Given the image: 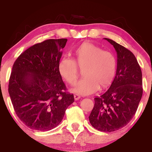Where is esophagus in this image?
<instances>
[{"instance_id": "34e87169", "label": "esophagus", "mask_w": 152, "mask_h": 152, "mask_svg": "<svg viewBox=\"0 0 152 152\" xmlns=\"http://www.w3.org/2000/svg\"><path fill=\"white\" fill-rule=\"evenodd\" d=\"M74 98H75V100H79L80 98V96H79V95H77V94H75V95H74Z\"/></svg>"}]
</instances>
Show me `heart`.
<instances>
[{"mask_svg":"<svg viewBox=\"0 0 152 152\" xmlns=\"http://www.w3.org/2000/svg\"><path fill=\"white\" fill-rule=\"evenodd\" d=\"M74 59L64 58L58 65V72L66 82L73 86L77 82L80 70L84 77L74 88L78 95L87 96L98 88L111 85L117 68L115 55L89 42H84L75 51Z\"/></svg>","mask_w":152,"mask_h":152,"instance_id":"b5f03b06","label":"heart"}]
</instances>
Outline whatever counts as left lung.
I'll return each instance as SVG.
<instances>
[{
  "label": "left lung",
  "instance_id": "left-lung-1",
  "mask_svg": "<svg viewBox=\"0 0 152 152\" xmlns=\"http://www.w3.org/2000/svg\"><path fill=\"white\" fill-rule=\"evenodd\" d=\"M117 53L116 76L109 89L94 98L88 119L94 129L113 132L127 125L135 115L142 96L140 66L129 50L110 39Z\"/></svg>",
  "mask_w": 152,
  "mask_h": 152
}]
</instances>
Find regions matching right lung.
<instances>
[{
    "mask_svg": "<svg viewBox=\"0 0 152 152\" xmlns=\"http://www.w3.org/2000/svg\"><path fill=\"white\" fill-rule=\"evenodd\" d=\"M67 39H50L37 43L14 63L8 92L14 110L28 128L47 131L56 127L74 102L67 91L58 65Z\"/></svg>",
    "mask_w": 152,
    "mask_h": 152,
    "instance_id": "right-lung-1",
    "label": "right lung"
}]
</instances>
